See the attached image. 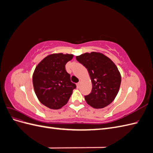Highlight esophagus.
Segmentation results:
<instances>
[{"label":"esophagus","mask_w":153,"mask_h":153,"mask_svg":"<svg viewBox=\"0 0 153 153\" xmlns=\"http://www.w3.org/2000/svg\"><path fill=\"white\" fill-rule=\"evenodd\" d=\"M80 82H78L76 84V87L77 88H79L80 87Z\"/></svg>","instance_id":"34e87169"}]
</instances>
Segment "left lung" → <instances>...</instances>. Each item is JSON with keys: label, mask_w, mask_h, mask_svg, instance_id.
Listing matches in <instances>:
<instances>
[{"label": "left lung", "mask_w": 153, "mask_h": 153, "mask_svg": "<svg viewBox=\"0 0 153 153\" xmlns=\"http://www.w3.org/2000/svg\"><path fill=\"white\" fill-rule=\"evenodd\" d=\"M89 72L92 91L85 100L94 108H102L116 97L121 82V76L114 62L100 52L85 53L76 57Z\"/></svg>", "instance_id": "left-lung-1"}]
</instances>
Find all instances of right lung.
<instances>
[{
	"label": "right lung",
	"mask_w": 153,
	"mask_h": 153,
	"mask_svg": "<svg viewBox=\"0 0 153 153\" xmlns=\"http://www.w3.org/2000/svg\"><path fill=\"white\" fill-rule=\"evenodd\" d=\"M73 57V54H50L36 67L32 76L35 93L40 102L49 108H62L76 87L65 69Z\"/></svg>",
	"instance_id": "right-lung-1"
}]
</instances>
